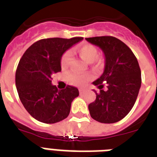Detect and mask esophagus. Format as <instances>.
Here are the masks:
<instances>
[{"mask_svg":"<svg viewBox=\"0 0 157 157\" xmlns=\"http://www.w3.org/2000/svg\"><path fill=\"white\" fill-rule=\"evenodd\" d=\"M78 91H79L80 94H84V93L86 92V89H79Z\"/></svg>","mask_w":157,"mask_h":157,"instance_id":"1","label":"esophagus"}]
</instances>
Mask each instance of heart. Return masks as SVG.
I'll use <instances>...</instances> for the list:
<instances>
[{
    "label": "heart",
    "instance_id": "obj_1",
    "mask_svg": "<svg viewBox=\"0 0 157 157\" xmlns=\"http://www.w3.org/2000/svg\"><path fill=\"white\" fill-rule=\"evenodd\" d=\"M78 53L81 58L87 63H92L97 59L99 56V51L95 46L92 44H83L77 48ZM72 61V52L67 50L63 53L60 58V65L62 68H66L69 66ZM90 76L89 74H75L71 73L67 76V80L68 83L75 86H83L90 81Z\"/></svg>",
    "mask_w": 157,
    "mask_h": 157
}]
</instances>
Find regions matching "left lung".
<instances>
[{"label": "left lung", "instance_id": "1", "mask_svg": "<svg viewBox=\"0 0 157 157\" xmlns=\"http://www.w3.org/2000/svg\"><path fill=\"white\" fill-rule=\"evenodd\" d=\"M86 40L102 49L104 73L93 83L99 89L96 99L89 105L91 117L100 123L121 121L133 108L141 85L137 58L124 42L115 36L89 37Z\"/></svg>", "mask_w": 157, "mask_h": 157}]
</instances>
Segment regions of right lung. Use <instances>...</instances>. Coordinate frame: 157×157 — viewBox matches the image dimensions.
<instances>
[{
	"mask_svg": "<svg viewBox=\"0 0 157 157\" xmlns=\"http://www.w3.org/2000/svg\"><path fill=\"white\" fill-rule=\"evenodd\" d=\"M83 39H41L29 47L20 59L16 72L18 95L27 111L36 121L54 124L69 115L71 104L79 94L78 90L67 85L58 90L52 84V75L61 71L63 53Z\"/></svg>",
	"mask_w": 157,
	"mask_h": 157,
	"instance_id": "right-lung-1",
	"label": "right lung"
}]
</instances>
